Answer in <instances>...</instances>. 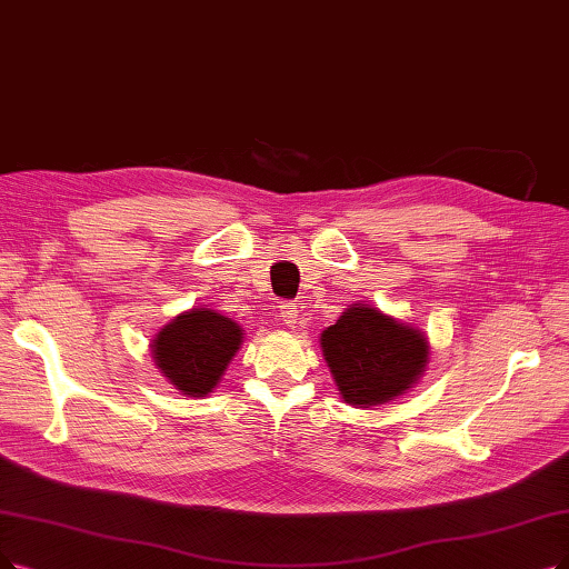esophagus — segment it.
I'll return each instance as SVG.
<instances>
[{
	"label": "esophagus",
	"instance_id": "obj_1",
	"mask_svg": "<svg viewBox=\"0 0 569 569\" xmlns=\"http://www.w3.org/2000/svg\"><path fill=\"white\" fill-rule=\"evenodd\" d=\"M278 317L282 320V325H287V327H293L299 322V310H297V303H291V301H282L280 303V312H278Z\"/></svg>",
	"mask_w": 569,
	"mask_h": 569
}]
</instances>
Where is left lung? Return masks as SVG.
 Here are the masks:
<instances>
[{
    "label": "left lung",
    "instance_id": "8db88e82",
    "mask_svg": "<svg viewBox=\"0 0 569 569\" xmlns=\"http://www.w3.org/2000/svg\"><path fill=\"white\" fill-rule=\"evenodd\" d=\"M322 352L350 406H376L411 388L427 363V340L376 308H348L322 333Z\"/></svg>",
    "mask_w": 569,
    "mask_h": 569
}]
</instances>
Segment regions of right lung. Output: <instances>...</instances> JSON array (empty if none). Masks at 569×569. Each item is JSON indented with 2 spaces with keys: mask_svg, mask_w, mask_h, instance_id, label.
<instances>
[{
  "mask_svg": "<svg viewBox=\"0 0 569 569\" xmlns=\"http://www.w3.org/2000/svg\"><path fill=\"white\" fill-rule=\"evenodd\" d=\"M240 343L242 329L231 317L193 308L156 336L153 359L177 390L202 397L212 392Z\"/></svg>",
  "mask_w": 569,
  "mask_h": 569,
  "instance_id": "right-lung-1",
  "label": "right lung"
}]
</instances>
